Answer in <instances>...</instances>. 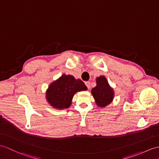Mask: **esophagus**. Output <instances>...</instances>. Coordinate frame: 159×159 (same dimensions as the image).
Masks as SVG:
<instances>
[{"mask_svg":"<svg viewBox=\"0 0 159 159\" xmlns=\"http://www.w3.org/2000/svg\"><path fill=\"white\" fill-rule=\"evenodd\" d=\"M84 83H85L86 86L89 89H90V82H89V81H86V82H84Z\"/></svg>","mask_w":159,"mask_h":159,"instance_id":"obj_1","label":"esophagus"}]
</instances>
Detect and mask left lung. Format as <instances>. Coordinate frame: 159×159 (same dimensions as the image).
I'll list each match as a JSON object with an SVG mask.
<instances>
[{
  "instance_id": "obj_1",
  "label": "left lung",
  "mask_w": 159,
  "mask_h": 159,
  "mask_svg": "<svg viewBox=\"0 0 159 159\" xmlns=\"http://www.w3.org/2000/svg\"><path fill=\"white\" fill-rule=\"evenodd\" d=\"M96 87L92 89L91 93L97 106L103 108L112 102L114 93L105 76H101L98 77L96 79Z\"/></svg>"
}]
</instances>
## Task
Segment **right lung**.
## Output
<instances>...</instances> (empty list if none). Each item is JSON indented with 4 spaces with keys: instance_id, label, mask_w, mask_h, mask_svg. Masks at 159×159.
Here are the masks:
<instances>
[{
    "instance_id": "right-lung-1",
    "label": "right lung",
    "mask_w": 159,
    "mask_h": 159,
    "mask_svg": "<svg viewBox=\"0 0 159 159\" xmlns=\"http://www.w3.org/2000/svg\"><path fill=\"white\" fill-rule=\"evenodd\" d=\"M87 89V86L81 80L75 79L71 75H63L49 86L46 91V98L54 108L62 110L70 106L76 92Z\"/></svg>"
}]
</instances>
